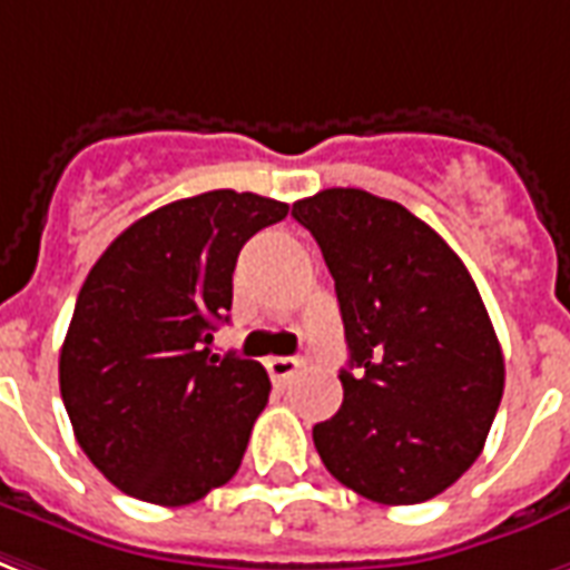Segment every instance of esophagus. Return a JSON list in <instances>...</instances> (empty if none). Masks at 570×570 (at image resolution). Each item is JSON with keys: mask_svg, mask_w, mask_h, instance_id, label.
<instances>
[{"mask_svg": "<svg viewBox=\"0 0 570 570\" xmlns=\"http://www.w3.org/2000/svg\"><path fill=\"white\" fill-rule=\"evenodd\" d=\"M266 371L275 382H286L295 371H298V362H295V358H281V355H275V358H266Z\"/></svg>", "mask_w": 570, "mask_h": 570, "instance_id": "esophagus-1", "label": "esophagus"}]
</instances>
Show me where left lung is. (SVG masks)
Listing matches in <instances>:
<instances>
[{"label": "left lung", "mask_w": 570, "mask_h": 570, "mask_svg": "<svg viewBox=\"0 0 570 570\" xmlns=\"http://www.w3.org/2000/svg\"><path fill=\"white\" fill-rule=\"evenodd\" d=\"M334 277L350 367L343 406L314 428L341 484L382 505L451 488L484 449L505 362L472 275L401 203L328 188L293 203Z\"/></svg>", "instance_id": "left-lung-1"}]
</instances>
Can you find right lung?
<instances>
[{
	"label": "right lung",
	"instance_id": "add662e5",
	"mask_svg": "<svg viewBox=\"0 0 570 570\" xmlns=\"http://www.w3.org/2000/svg\"><path fill=\"white\" fill-rule=\"evenodd\" d=\"M286 212L227 188L176 199L112 238L86 277L59 389L80 449L121 493L190 505L242 466L272 382L208 343L229 320L238 250Z\"/></svg>",
	"mask_w": 570,
	"mask_h": 570
}]
</instances>
